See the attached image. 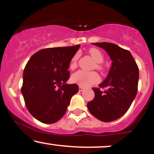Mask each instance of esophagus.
Here are the masks:
<instances>
[{"label":"esophagus","mask_w":154,"mask_h":154,"mask_svg":"<svg viewBox=\"0 0 154 154\" xmlns=\"http://www.w3.org/2000/svg\"><path fill=\"white\" fill-rule=\"evenodd\" d=\"M83 91H84V88H82V87H81V86H79V92H82Z\"/></svg>","instance_id":"esophagus-1"}]
</instances>
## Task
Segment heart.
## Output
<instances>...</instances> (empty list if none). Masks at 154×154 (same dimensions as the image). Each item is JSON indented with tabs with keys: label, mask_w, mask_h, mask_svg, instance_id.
I'll list each match as a JSON object with an SVG mask.
<instances>
[{
	"label": "heart",
	"mask_w": 154,
	"mask_h": 154,
	"mask_svg": "<svg viewBox=\"0 0 154 154\" xmlns=\"http://www.w3.org/2000/svg\"><path fill=\"white\" fill-rule=\"evenodd\" d=\"M90 54L95 59L97 63H100L103 61V56L99 50L96 48H91L89 50ZM79 58V54H75L70 61L69 67L71 69L76 68L77 64V60ZM100 68V66H98ZM72 81L81 87H89L92 85H95L100 81V77L95 72H86L84 70H79L72 75Z\"/></svg>",
	"instance_id": "heart-1"
}]
</instances>
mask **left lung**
Returning a JSON list of instances; mask_svg holds the SVG:
<instances>
[{
  "instance_id": "left-lung-1",
  "label": "left lung",
  "mask_w": 154,
  "mask_h": 154,
  "mask_svg": "<svg viewBox=\"0 0 154 154\" xmlns=\"http://www.w3.org/2000/svg\"><path fill=\"white\" fill-rule=\"evenodd\" d=\"M93 45L105 50L112 61L109 75L99 88H93L95 98L88 102V108L95 117L102 122H111L128 111L137 92L139 69L135 59L128 50L110 43Z\"/></svg>"
}]
</instances>
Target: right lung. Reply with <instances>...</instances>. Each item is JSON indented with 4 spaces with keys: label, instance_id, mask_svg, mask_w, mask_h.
<instances>
[{
    "label": "right lung",
    "instance_id": "right-lung-1",
    "mask_svg": "<svg viewBox=\"0 0 154 154\" xmlns=\"http://www.w3.org/2000/svg\"><path fill=\"white\" fill-rule=\"evenodd\" d=\"M79 48V45L42 49L26 63L22 93L28 111L38 121L45 124L59 121L78 92L77 85L66 82L70 61Z\"/></svg>",
    "mask_w": 154,
    "mask_h": 154
}]
</instances>
